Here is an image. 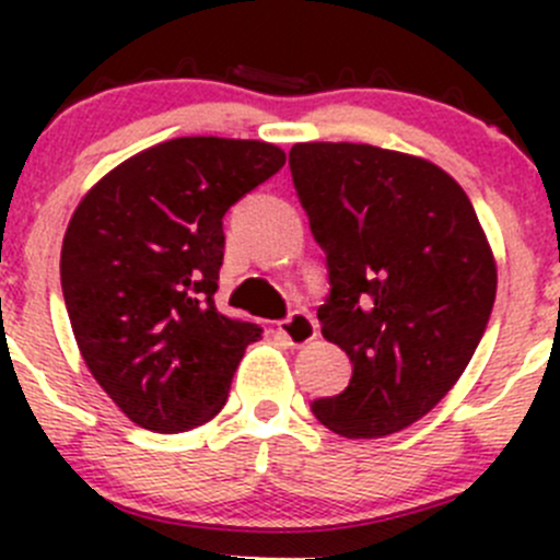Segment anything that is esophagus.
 Masks as SVG:
<instances>
[{"instance_id": "obj_1", "label": "esophagus", "mask_w": 560, "mask_h": 560, "mask_svg": "<svg viewBox=\"0 0 560 560\" xmlns=\"http://www.w3.org/2000/svg\"><path fill=\"white\" fill-rule=\"evenodd\" d=\"M279 332L290 341V347H306V343H312L319 336V327H316L312 314L295 312L279 322Z\"/></svg>"}]
</instances>
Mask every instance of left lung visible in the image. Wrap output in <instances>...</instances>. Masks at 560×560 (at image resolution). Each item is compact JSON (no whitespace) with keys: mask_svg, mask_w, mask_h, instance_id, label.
Instances as JSON below:
<instances>
[{"mask_svg":"<svg viewBox=\"0 0 560 560\" xmlns=\"http://www.w3.org/2000/svg\"><path fill=\"white\" fill-rule=\"evenodd\" d=\"M290 171L330 298L322 336L352 360L343 393L312 411L347 439L425 417L460 380L495 301V259L450 173L369 143H295Z\"/></svg>","mask_w":560,"mask_h":560,"instance_id":"1","label":"left lung"}]
</instances>
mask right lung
Masks as SVG:
<instances>
[{"mask_svg":"<svg viewBox=\"0 0 560 560\" xmlns=\"http://www.w3.org/2000/svg\"><path fill=\"white\" fill-rule=\"evenodd\" d=\"M273 143L175 138L86 191L61 244V292L83 363L140 428L213 420L262 327L217 312L222 219L279 173Z\"/></svg>","mask_w":560,"mask_h":560,"instance_id":"obj_1","label":"right lung"}]
</instances>
